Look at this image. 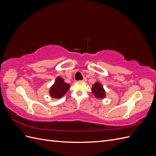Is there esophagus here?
Segmentation results:
<instances>
[{
    "label": "esophagus",
    "mask_w": 156,
    "mask_h": 156,
    "mask_svg": "<svg viewBox=\"0 0 156 156\" xmlns=\"http://www.w3.org/2000/svg\"><path fill=\"white\" fill-rule=\"evenodd\" d=\"M87 81V79H86V77H84V79L82 80V81H84V82H85Z\"/></svg>",
    "instance_id": "34e87169"
}]
</instances>
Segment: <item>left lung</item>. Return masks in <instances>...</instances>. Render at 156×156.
Listing matches in <instances>:
<instances>
[{
	"label": "left lung",
	"instance_id": "8db88e82",
	"mask_svg": "<svg viewBox=\"0 0 156 156\" xmlns=\"http://www.w3.org/2000/svg\"><path fill=\"white\" fill-rule=\"evenodd\" d=\"M92 92L96 98H103L105 96V90L103 89L102 85L100 83H96L92 87Z\"/></svg>",
	"mask_w": 156,
	"mask_h": 156
}]
</instances>
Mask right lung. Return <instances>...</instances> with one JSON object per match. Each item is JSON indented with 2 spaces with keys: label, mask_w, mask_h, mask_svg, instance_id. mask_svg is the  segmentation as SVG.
<instances>
[{
  "label": "right lung",
  "mask_w": 156,
  "mask_h": 156,
  "mask_svg": "<svg viewBox=\"0 0 156 156\" xmlns=\"http://www.w3.org/2000/svg\"><path fill=\"white\" fill-rule=\"evenodd\" d=\"M69 88V84L66 83L62 77H57L55 84L50 89L51 96L53 98H60L67 92Z\"/></svg>",
  "instance_id": "add662e5"
}]
</instances>
